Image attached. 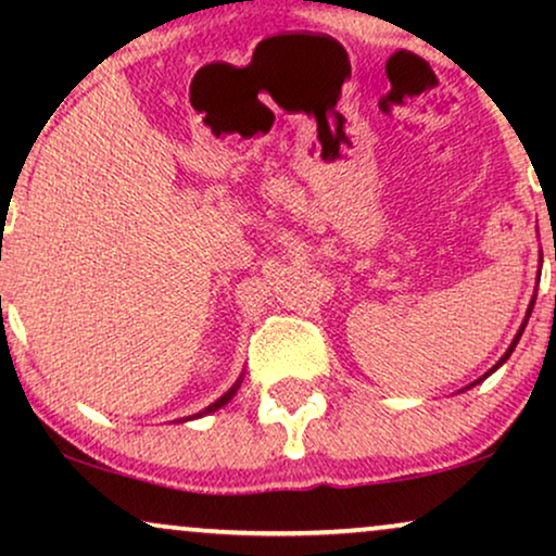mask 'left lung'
I'll use <instances>...</instances> for the list:
<instances>
[{
	"label": "left lung",
	"instance_id": "8db88e82",
	"mask_svg": "<svg viewBox=\"0 0 556 556\" xmlns=\"http://www.w3.org/2000/svg\"><path fill=\"white\" fill-rule=\"evenodd\" d=\"M539 265H542V261H539ZM536 283H539V276H536ZM534 303H536V293H534V295H531V303H529V308H527V318H523V324L519 326V331H516V337H514V341H511V346H508V349H506V354H504V356H501V359H498L496 364H493V367H491L489 371H485V375H483L481 379H476V382H473V384H468V387H466V390H470V387H476L478 382H483V379H485V377H489V375H493V371H496V369L501 367V364H506V359H508V356H511V352H514V349H516V344H519V339H521V333H523V329H527V321H529L531 311H534ZM460 392H463V390H460Z\"/></svg>",
	"mask_w": 556,
	"mask_h": 556
}]
</instances>
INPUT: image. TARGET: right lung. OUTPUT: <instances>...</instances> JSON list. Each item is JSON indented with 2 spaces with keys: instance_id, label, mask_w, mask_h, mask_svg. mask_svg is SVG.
<instances>
[{
  "instance_id": "obj_1",
  "label": "right lung",
  "mask_w": 556,
  "mask_h": 556,
  "mask_svg": "<svg viewBox=\"0 0 556 556\" xmlns=\"http://www.w3.org/2000/svg\"><path fill=\"white\" fill-rule=\"evenodd\" d=\"M240 384H242V375L238 377V382H235V384L230 387V390H227V392L223 394V397H217L215 402H212V405H207V407H204V409H202V413H197V415H189V417H181V420H177V422L197 420V417H204V415H210V413H217V409H219V407H225V405H227V402H230V400L235 397V394H238V390H240Z\"/></svg>"
}]
</instances>
